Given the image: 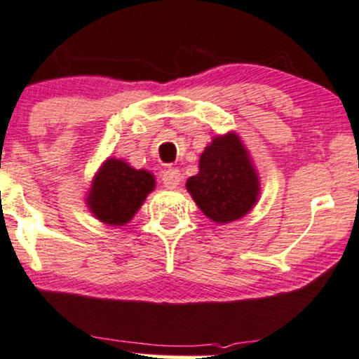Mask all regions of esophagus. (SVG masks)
Returning <instances> with one entry per match:
<instances>
[{
  "instance_id": "1",
  "label": "esophagus",
  "mask_w": 359,
  "mask_h": 359,
  "mask_svg": "<svg viewBox=\"0 0 359 359\" xmlns=\"http://www.w3.org/2000/svg\"><path fill=\"white\" fill-rule=\"evenodd\" d=\"M162 182H164L167 189H175L177 185L182 182V174H180L179 169L169 167V169L162 174Z\"/></svg>"
}]
</instances>
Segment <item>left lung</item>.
I'll return each mask as SVG.
<instances>
[{"instance_id":"8db88e82","label":"left lung","mask_w":359,"mask_h":359,"mask_svg":"<svg viewBox=\"0 0 359 359\" xmlns=\"http://www.w3.org/2000/svg\"><path fill=\"white\" fill-rule=\"evenodd\" d=\"M187 192L215 224L240 220L257 205L260 179L237 133L215 135L198 158V174L189 177Z\"/></svg>"}]
</instances>
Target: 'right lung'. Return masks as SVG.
<instances>
[{"label":"right lung","instance_id":"right-lung-1","mask_svg":"<svg viewBox=\"0 0 359 359\" xmlns=\"http://www.w3.org/2000/svg\"><path fill=\"white\" fill-rule=\"evenodd\" d=\"M156 189V177L146 169H134L126 161L109 157L94 175L86 197L90 213L112 226L129 224Z\"/></svg>","mask_w":359,"mask_h":359}]
</instances>
